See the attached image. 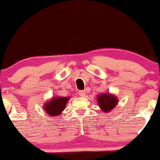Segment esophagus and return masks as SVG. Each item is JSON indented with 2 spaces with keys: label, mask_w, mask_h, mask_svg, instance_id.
Returning <instances> with one entry per match:
<instances>
[{
  "label": "esophagus",
  "mask_w": 160,
  "mask_h": 160,
  "mask_svg": "<svg viewBox=\"0 0 160 160\" xmlns=\"http://www.w3.org/2000/svg\"><path fill=\"white\" fill-rule=\"evenodd\" d=\"M78 95H79L80 96L83 97V96H85V95H86V92L84 91V90H83V91H79V92H78Z\"/></svg>",
  "instance_id": "obj_1"
}]
</instances>
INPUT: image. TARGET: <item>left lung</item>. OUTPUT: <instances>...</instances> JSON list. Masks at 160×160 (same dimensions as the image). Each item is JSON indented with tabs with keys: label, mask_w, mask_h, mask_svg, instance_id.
I'll return each instance as SVG.
<instances>
[{
	"label": "left lung",
	"mask_w": 160,
	"mask_h": 160,
	"mask_svg": "<svg viewBox=\"0 0 160 160\" xmlns=\"http://www.w3.org/2000/svg\"><path fill=\"white\" fill-rule=\"evenodd\" d=\"M118 100L114 95L110 94H102L98 96V103L103 112H110L117 105Z\"/></svg>",
	"instance_id": "1"
}]
</instances>
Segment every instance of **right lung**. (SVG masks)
<instances>
[{
    "label": "right lung",
    "instance_id": "add662e5",
    "mask_svg": "<svg viewBox=\"0 0 160 160\" xmlns=\"http://www.w3.org/2000/svg\"><path fill=\"white\" fill-rule=\"evenodd\" d=\"M68 99V97H55L49 102L46 103L44 105V110L49 116H58L65 109V105Z\"/></svg>",
    "mask_w": 160,
    "mask_h": 160
}]
</instances>
